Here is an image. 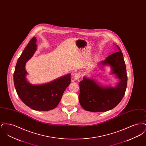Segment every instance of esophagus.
I'll return each mask as SVG.
<instances>
[{
	"label": "esophagus",
	"mask_w": 146,
	"mask_h": 146,
	"mask_svg": "<svg viewBox=\"0 0 146 146\" xmlns=\"http://www.w3.org/2000/svg\"><path fill=\"white\" fill-rule=\"evenodd\" d=\"M80 77H81V74L80 73H76L74 76V79L75 80H78L80 78Z\"/></svg>",
	"instance_id": "obj_1"
}]
</instances>
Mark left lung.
I'll return each mask as SVG.
<instances>
[{
	"label": "left lung",
	"mask_w": 146,
	"mask_h": 146,
	"mask_svg": "<svg viewBox=\"0 0 146 146\" xmlns=\"http://www.w3.org/2000/svg\"><path fill=\"white\" fill-rule=\"evenodd\" d=\"M116 46L118 52L108 56L101 64L110 65L112 73L116 74L120 81L115 88H104L94 80L84 77L79 83V101L86 111L99 112L111 110L120 103L125 95L127 82L126 66L121 49Z\"/></svg>",
	"instance_id": "left-lung-1"
}]
</instances>
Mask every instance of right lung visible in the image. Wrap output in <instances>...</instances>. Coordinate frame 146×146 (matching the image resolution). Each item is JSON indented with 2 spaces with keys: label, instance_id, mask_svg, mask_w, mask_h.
Instances as JSON below:
<instances>
[{
  "label": "right lung",
  "instance_id": "right-lung-1",
  "mask_svg": "<svg viewBox=\"0 0 146 146\" xmlns=\"http://www.w3.org/2000/svg\"><path fill=\"white\" fill-rule=\"evenodd\" d=\"M36 39L33 37L28 42L16 63L14 73L16 91L22 101L31 109L47 111L58 104L66 89L70 83V74L60 78L49 83L32 85L26 80L25 64L33 55Z\"/></svg>",
  "mask_w": 146,
  "mask_h": 146
}]
</instances>
